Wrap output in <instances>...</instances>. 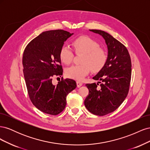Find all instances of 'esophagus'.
I'll use <instances>...</instances> for the list:
<instances>
[{"mask_svg": "<svg viewBox=\"0 0 150 150\" xmlns=\"http://www.w3.org/2000/svg\"><path fill=\"white\" fill-rule=\"evenodd\" d=\"M76 84H77V86H78V88L81 87V86L83 85V83H81V82H80V81H78L76 82Z\"/></svg>", "mask_w": 150, "mask_h": 150, "instance_id": "esophagus-1", "label": "esophagus"}]
</instances>
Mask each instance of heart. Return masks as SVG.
Masks as SVG:
<instances>
[{
    "instance_id": "heart-1",
    "label": "heart",
    "mask_w": 150,
    "mask_h": 150,
    "mask_svg": "<svg viewBox=\"0 0 150 150\" xmlns=\"http://www.w3.org/2000/svg\"><path fill=\"white\" fill-rule=\"evenodd\" d=\"M72 45L76 53H83L80 65H74L66 70L68 78L81 81L87 76L91 69L93 72L100 71L107 61V54L104 50L99 47L96 40L88 36L82 35L75 39ZM74 57L72 50L67 46H63L59 51V58L62 62L69 64Z\"/></svg>"
}]
</instances>
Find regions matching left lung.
<instances>
[{
  "label": "left lung",
  "mask_w": 150,
  "mask_h": 150,
  "mask_svg": "<svg viewBox=\"0 0 150 150\" xmlns=\"http://www.w3.org/2000/svg\"><path fill=\"white\" fill-rule=\"evenodd\" d=\"M101 35L108 47L105 65L93 79L97 84H86L89 95L84 105L93 114L104 116L115 111L128 93L131 76V61L128 49L111 35L101 30H89ZM99 81L102 83L98 87Z\"/></svg>",
  "instance_id": "left-lung-1"
}]
</instances>
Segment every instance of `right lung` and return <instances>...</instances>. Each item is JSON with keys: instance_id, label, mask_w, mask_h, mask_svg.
Returning a JSON list of instances; mask_svg holds the SVG:
<instances>
[{"instance_id": "right-lung-1", "label": "right lung", "mask_w": 150, "mask_h": 150, "mask_svg": "<svg viewBox=\"0 0 150 150\" xmlns=\"http://www.w3.org/2000/svg\"><path fill=\"white\" fill-rule=\"evenodd\" d=\"M73 34L64 30L43 32L24 50L22 64L30 99L39 110L46 114L57 115L64 110L67 94L77 86L74 80L68 78L56 86L52 83L54 76L62 75L59 51Z\"/></svg>"}]
</instances>
